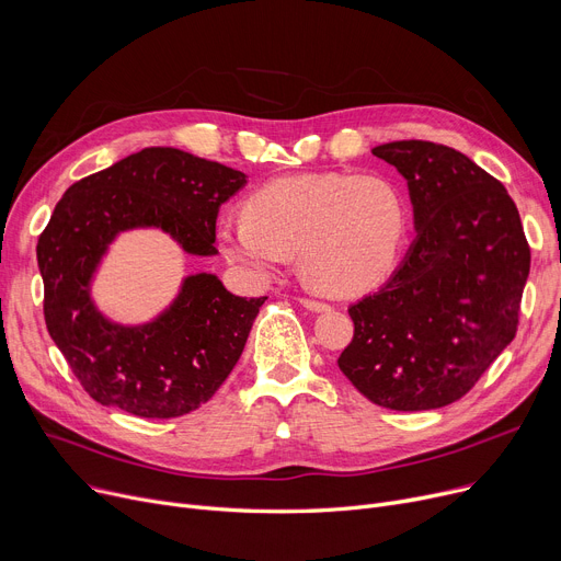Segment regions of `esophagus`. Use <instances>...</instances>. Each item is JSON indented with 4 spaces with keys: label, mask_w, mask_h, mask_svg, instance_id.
Wrapping results in <instances>:
<instances>
[{
    "label": "esophagus",
    "mask_w": 561,
    "mask_h": 561,
    "mask_svg": "<svg viewBox=\"0 0 561 561\" xmlns=\"http://www.w3.org/2000/svg\"><path fill=\"white\" fill-rule=\"evenodd\" d=\"M300 305H302L305 309H309V311H316V313H322V311H330V309H332L330 305L320 302V300H311V298H300Z\"/></svg>",
    "instance_id": "esophagus-1"
}]
</instances>
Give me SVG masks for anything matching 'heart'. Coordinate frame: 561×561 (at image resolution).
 <instances>
[{"mask_svg":"<svg viewBox=\"0 0 561 561\" xmlns=\"http://www.w3.org/2000/svg\"><path fill=\"white\" fill-rule=\"evenodd\" d=\"M407 239V199L387 174L305 172L263 184L218 222L227 261L268 282L298 252L302 275L347 298L385 279Z\"/></svg>","mask_w":561,"mask_h":561,"instance_id":"b5f03b06","label":"heart"}]
</instances>
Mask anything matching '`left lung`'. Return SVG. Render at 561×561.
Segmentation results:
<instances>
[{
    "mask_svg": "<svg viewBox=\"0 0 561 561\" xmlns=\"http://www.w3.org/2000/svg\"><path fill=\"white\" fill-rule=\"evenodd\" d=\"M409 188L416 239L389 282L347 309L339 368L370 402L446 407L473 389L518 330L529 245L507 188L430 140L377 145Z\"/></svg>",
    "mask_w": 561,
    "mask_h": 561,
    "instance_id": "left-lung-1",
    "label": "left lung"
}]
</instances>
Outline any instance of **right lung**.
I'll list each match as a JSON object with an SVG mask.
<instances>
[{
	"label": "right lung",
	"instance_id": "1",
	"mask_svg": "<svg viewBox=\"0 0 561 561\" xmlns=\"http://www.w3.org/2000/svg\"><path fill=\"white\" fill-rule=\"evenodd\" d=\"M245 184L241 170L145 147L58 199L36 248L45 322L93 400L140 419H176L220 389L265 298L233 296L214 273H195L152 320L123 325L98 309L93 279L131 229H159L193 256L218 254V211Z\"/></svg>",
	"mask_w": 561,
	"mask_h": 561
}]
</instances>
